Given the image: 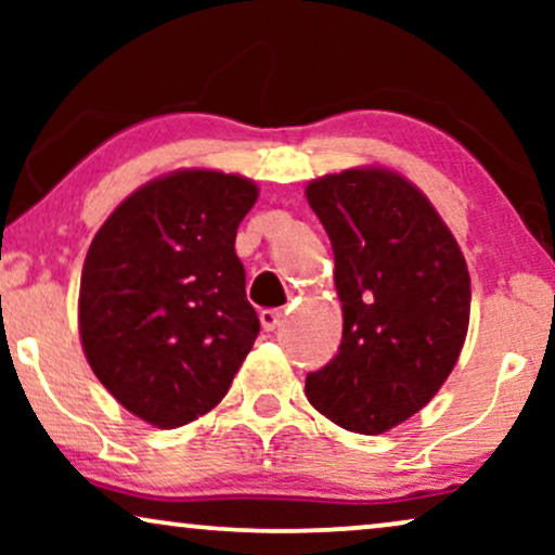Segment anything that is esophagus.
Wrapping results in <instances>:
<instances>
[{
	"mask_svg": "<svg viewBox=\"0 0 555 555\" xmlns=\"http://www.w3.org/2000/svg\"><path fill=\"white\" fill-rule=\"evenodd\" d=\"M283 321H285V313L283 310H262L260 313V323H262V328L264 331H275V328H280V325H283Z\"/></svg>",
	"mask_w": 555,
	"mask_h": 555,
	"instance_id": "1",
	"label": "esophagus"
}]
</instances>
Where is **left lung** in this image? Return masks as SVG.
Wrapping results in <instances>:
<instances>
[{
  "label": "left lung",
  "mask_w": 555,
  "mask_h": 555,
  "mask_svg": "<svg viewBox=\"0 0 555 555\" xmlns=\"http://www.w3.org/2000/svg\"><path fill=\"white\" fill-rule=\"evenodd\" d=\"M310 209L336 257L344 338L306 397L338 427L382 435L420 412L460 359L469 272L420 189L386 169L310 181Z\"/></svg>",
  "instance_id": "left-lung-1"
}]
</instances>
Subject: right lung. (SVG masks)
<instances>
[{
  "mask_svg": "<svg viewBox=\"0 0 555 555\" xmlns=\"http://www.w3.org/2000/svg\"><path fill=\"white\" fill-rule=\"evenodd\" d=\"M253 181L177 171L133 192L90 242L82 351L101 384L156 427L217 406L260 333L234 253Z\"/></svg>",
  "mask_w": 555,
  "mask_h": 555,
  "instance_id": "1",
  "label": "right lung"
}]
</instances>
